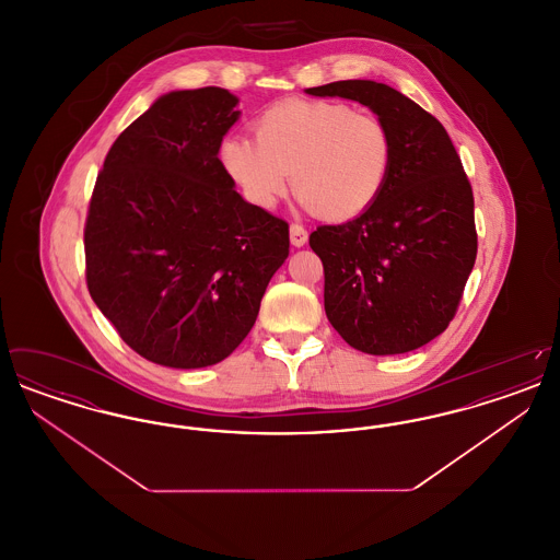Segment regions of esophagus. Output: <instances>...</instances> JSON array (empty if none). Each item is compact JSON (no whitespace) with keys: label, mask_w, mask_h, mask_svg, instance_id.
Wrapping results in <instances>:
<instances>
[{"label":"esophagus","mask_w":560,"mask_h":560,"mask_svg":"<svg viewBox=\"0 0 560 560\" xmlns=\"http://www.w3.org/2000/svg\"><path fill=\"white\" fill-rule=\"evenodd\" d=\"M290 241L293 247H304L308 243V231L302 224H292L290 226Z\"/></svg>","instance_id":"obj_1"}]
</instances>
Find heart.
Wrapping results in <instances>:
<instances>
[{
  "label": "heart",
  "instance_id": "1",
  "mask_svg": "<svg viewBox=\"0 0 560 560\" xmlns=\"http://www.w3.org/2000/svg\"><path fill=\"white\" fill-rule=\"evenodd\" d=\"M256 140L226 136L224 172L256 208L270 210L290 187L323 220L368 212L393 165V138L372 115L327 101H285L254 121Z\"/></svg>",
  "mask_w": 560,
  "mask_h": 560
}]
</instances>
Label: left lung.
Segmentation results:
<instances>
[{
  "label": "left lung",
  "mask_w": 560,
  "mask_h": 560,
  "mask_svg": "<svg viewBox=\"0 0 560 560\" xmlns=\"http://www.w3.org/2000/svg\"><path fill=\"white\" fill-rule=\"evenodd\" d=\"M377 115L393 165L368 212L319 226L311 247L325 270V315L368 354H402L441 336L477 260L475 197L447 130L399 90L347 80L304 90Z\"/></svg>",
  "instance_id": "8db88e82"
}]
</instances>
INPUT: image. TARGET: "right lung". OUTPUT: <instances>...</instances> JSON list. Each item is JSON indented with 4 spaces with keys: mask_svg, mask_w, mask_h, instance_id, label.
Segmentation results:
<instances>
[{
    "mask_svg": "<svg viewBox=\"0 0 560 560\" xmlns=\"http://www.w3.org/2000/svg\"><path fill=\"white\" fill-rule=\"evenodd\" d=\"M224 88L160 96L113 142L85 222V279L140 357L174 370L226 359L254 327L290 226L247 203L218 160L240 119Z\"/></svg>",
    "mask_w": 560,
    "mask_h": 560,
    "instance_id": "right-lung-1",
    "label": "right lung"
}]
</instances>
